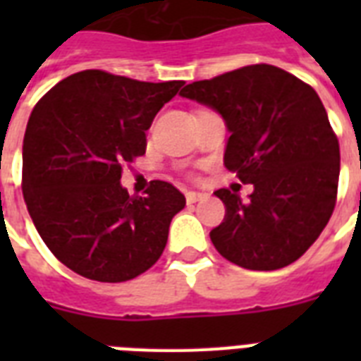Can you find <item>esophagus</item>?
<instances>
[{
	"instance_id": "esophagus-1",
	"label": "esophagus",
	"mask_w": 361,
	"mask_h": 361,
	"mask_svg": "<svg viewBox=\"0 0 361 361\" xmlns=\"http://www.w3.org/2000/svg\"><path fill=\"white\" fill-rule=\"evenodd\" d=\"M206 197H208V195H206V192H200V191H187L185 192V198L189 204L200 202V200H204Z\"/></svg>"
}]
</instances>
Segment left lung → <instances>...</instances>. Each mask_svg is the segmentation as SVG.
<instances>
[{"mask_svg": "<svg viewBox=\"0 0 361 361\" xmlns=\"http://www.w3.org/2000/svg\"><path fill=\"white\" fill-rule=\"evenodd\" d=\"M180 95L225 120V166L255 187L249 200L215 191L226 208L209 232L215 249L245 269L298 260L328 225L339 183V142L317 92L262 63L187 84Z\"/></svg>", "mask_w": 361, "mask_h": 361, "instance_id": "left-lung-1", "label": "left lung"}]
</instances>
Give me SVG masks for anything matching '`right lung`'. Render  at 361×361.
Returning a JSON list of instances; mask_svg holds the SVG:
<instances>
[{
  "instance_id": "right-lung-1",
  "label": "right lung",
  "mask_w": 361,
  "mask_h": 361,
  "mask_svg": "<svg viewBox=\"0 0 361 361\" xmlns=\"http://www.w3.org/2000/svg\"><path fill=\"white\" fill-rule=\"evenodd\" d=\"M181 86L92 69L35 104L22 146L24 200L39 236L75 274L121 283L163 255L185 197L161 180L146 197H130L121 166L146 153V130Z\"/></svg>"
}]
</instances>
